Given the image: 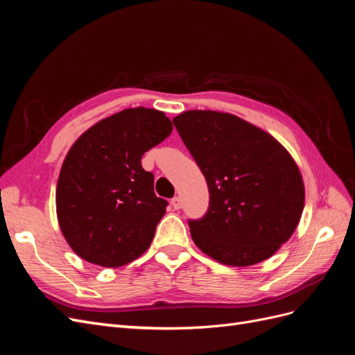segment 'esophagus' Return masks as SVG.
Returning a JSON list of instances; mask_svg holds the SVG:
<instances>
[{
	"instance_id": "1",
	"label": "esophagus",
	"mask_w": 355,
	"mask_h": 355,
	"mask_svg": "<svg viewBox=\"0 0 355 355\" xmlns=\"http://www.w3.org/2000/svg\"><path fill=\"white\" fill-rule=\"evenodd\" d=\"M171 207H173L175 210H179L180 207H182V200L179 198V197H175V198H171Z\"/></svg>"
}]
</instances>
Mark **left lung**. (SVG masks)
<instances>
[{"mask_svg": "<svg viewBox=\"0 0 355 355\" xmlns=\"http://www.w3.org/2000/svg\"><path fill=\"white\" fill-rule=\"evenodd\" d=\"M209 187V209L189 220L192 240L211 259L250 266L271 257L302 216V175L287 149L262 128L218 111L173 118Z\"/></svg>", "mask_w": 355, "mask_h": 355, "instance_id": "obj_1", "label": "left lung"}]
</instances>
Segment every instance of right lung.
<instances>
[{
  "label": "right lung",
  "mask_w": 355,
  "mask_h": 355,
  "mask_svg": "<svg viewBox=\"0 0 355 355\" xmlns=\"http://www.w3.org/2000/svg\"><path fill=\"white\" fill-rule=\"evenodd\" d=\"M171 130L164 112L139 106L96 123L71 146L56 210L63 237L84 261L123 266L151 245L168 202L155 196L141 159Z\"/></svg>",
  "instance_id": "right-lung-1"
}]
</instances>
